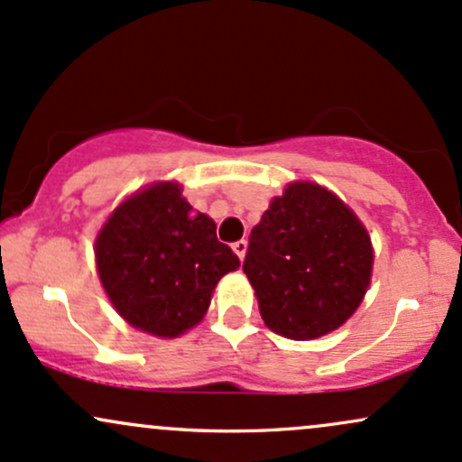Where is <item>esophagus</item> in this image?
I'll use <instances>...</instances> for the list:
<instances>
[{
	"label": "esophagus",
	"mask_w": 462,
	"mask_h": 462,
	"mask_svg": "<svg viewBox=\"0 0 462 462\" xmlns=\"http://www.w3.org/2000/svg\"><path fill=\"white\" fill-rule=\"evenodd\" d=\"M246 240H237V242H233V251H236V255L240 257V260H245V255H246Z\"/></svg>",
	"instance_id": "34e87169"
}]
</instances>
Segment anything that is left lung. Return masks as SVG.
I'll use <instances>...</instances> for the list:
<instances>
[{"label": "left lung", "instance_id": "obj_1", "mask_svg": "<svg viewBox=\"0 0 462 462\" xmlns=\"http://www.w3.org/2000/svg\"><path fill=\"white\" fill-rule=\"evenodd\" d=\"M242 271L273 332L317 339L339 328L368 291V231L335 193L292 182L253 226Z\"/></svg>", "mask_w": 462, "mask_h": 462}]
</instances>
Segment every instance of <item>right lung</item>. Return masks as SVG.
Instances as JSON below:
<instances>
[{
	"label": "right lung",
	"instance_id": "obj_1",
	"mask_svg": "<svg viewBox=\"0 0 462 462\" xmlns=\"http://www.w3.org/2000/svg\"><path fill=\"white\" fill-rule=\"evenodd\" d=\"M97 266L114 309L134 328L178 337L205 317L220 277L240 260L193 213L173 182L152 185L112 213L97 237Z\"/></svg>",
	"mask_w": 462,
	"mask_h": 462
}]
</instances>
